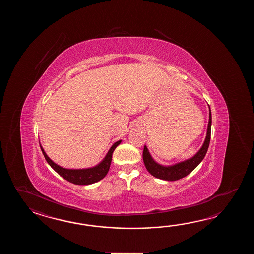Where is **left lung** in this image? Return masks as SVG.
<instances>
[{
  "instance_id": "left-lung-1",
  "label": "left lung",
  "mask_w": 254,
  "mask_h": 254,
  "mask_svg": "<svg viewBox=\"0 0 254 254\" xmlns=\"http://www.w3.org/2000/svg\"><path fill=\"white\" fill-rule=\"evenodd\" d=\"M210 109V106H209ZM209 124H208V128H207V133H206V138L203 144L201 146L199 151L195 154L194 156L190 158L184 162L175 163L173 165L170 166H164L161 165L158 162H155L152 157L151 156L150 152L148 151L147 147L144 146L143 149V153H142V158L143 162L145 164L146 169L149 173H151L152 176L155 178L161 179L164 181H177L180 179L184 178L187 176L188 174L191 173L195 168L197 167L200 162L204 159L208 148L210 145V140H211V109L209 110Z\"/></svg>"
}]
</instances>
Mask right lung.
Returning <instances> with one entry per match:
<instances>
[{"label":"right lung","instance_id":"right-lung-1","mask_svg":"<svg viewBox=\"0 0 254 254\" xmlns=\"http://www.w3.org/2000/svg\"><path fill=\"white\" fill-rule=\"evenodd\" d=\"M121 141L122 140H118L114 143V145L110 148L106 156L104 157V159L99 164L94 167L87 168V169H65V168L61 167L60 165L56 164L49 158L46 152L43 150V147L40 146L43 151V156L48 162L49 165L63 178L67 180L71 184H77V185H89V184L97 183L106 176L112 162L113 152L115 150V148L121 143Z\"/></svg>","mask_w":254,"mask_h":254}]
</instances>
